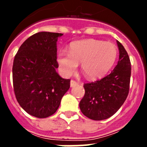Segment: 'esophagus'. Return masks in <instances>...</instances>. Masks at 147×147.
<instances>
[{"label": "esophagus", "mask_w": 147, "mask_h": 147, "mask_svg": "<svg viewBox=\"0 0 147 147\" xmlns=\"http://www.w3.org/2000/svg\"><path fill=\"white\" fill-rule=\"evenodd\" d=\"M77 85H78V83L76 82V81H74V80H71V88H74V87L76 86Z\"/></svg>", "instance_id": "1"}]
</instances>
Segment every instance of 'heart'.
I'll return each instance as SVG.
<instances>
[{
    "mask_svg": "<svg viewBox=\"0 0 147 147\" xmlns=\"http://www.w3.org/2000/svg\"><path fill=\"white\" fill-rule=\"evenodd\" d=\"M115 45L101 40L88 39L71 43L69 51H60L57 63L61 74L69 76L81 62V71L90 80H96L108 72L117 58Z\"/></svg>",
    "mask_w": 147,
    "mask_h": 147,
    "instance_id": "1",
    "label": "heart"
}]
</instances>
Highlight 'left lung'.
Segmentation results:
<instances>
[{"label": "left lung", "instance_id": "8db88e82", "mask_svg": "<svg viewBox=\"0 0 147 147\" xmlns=\"http://www.w3.org/2000/svg\"><path fill=\"white\" fill-rule=\"evenodd\" d=\"M116 42L119 50L117 65L102 80L84 84L85 93L80 107L82 113L92 120L111 117L121 107L129 93L130 60L124 46L118 40Z\"/></svg>", "mask_w": 147, "mask_h": 147}]
</instances>
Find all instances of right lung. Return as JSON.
<instances>
[{
  "instance_id": "obj_1",
  "label": "right lung",
  "mask_w": 147,
  "mask_h": 147,
  "mask_svg": "<svg viewBox=\"0 0 147 147\" xmlns=\"http://www.w3.org/2000/svg\"><path fill=\"white\" fill-rule=\"evenodd\" d=\"M62 34L42 32L20 45L12 67L13 88L20 107L31 115L43 119L55 113L70 88V80L56 71L57 42Z\"/></svg>"
}]
</instances>
